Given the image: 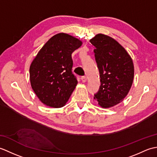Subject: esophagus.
I'll use <instances>...</instances> for the list:
<instances>
[{
    "instance_id": "1",
    "label": "esophagus",
    "mask_w": 157,
    "mask_h": 157,
    "mask_svg": "<svg viewBox=\"0 0 157 157\" xmlns=\"http://www.w3.org/2000/svg\"><path fill=\"white\" fill-rule=\"evenodd\" d=\"M81 79H82V82L84 83L86 82V80H87V78H86V76H82V77H81Z\"/></svg>"
}]
</instances>
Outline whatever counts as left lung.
Returning <instances> with one entry per match:
<instances>
[{
	"mask_svg": "<svg viewBox=\"0 0 157 157\" xmlns=\"http://www.w3.org/2000/svg\"><path fill=\"white\" fill-rule=\"evenodd\" d=\"M94 46L101 86L94 94L98 105L110 108L123 101L132 87L134 67L131 56L115 39L98 34L90 40Z\"/></svg>",
	"mask_w": 157,
	"mask_h": 157,
	"instance_id": "obj_1",
	"label": "left lung"
}]
</instances>
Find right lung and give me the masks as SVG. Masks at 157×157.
Segmentation results:
<instances>
[{
    "instance_id": "1",
    "label": "right lung",
    "mask_w": 157,
    "mask_h": 157,
    "mask_svg": "<svg viewBox=\"0 0 157 157\" xmlns=\"http://www.w3.org/2000/svg\"><path fill=\"white\" fill-rule=\"evenodd\" d=\"M82 42L65 33L53 36L42 46L29 67L31 86L43 104L61 108L78 84L72 73V52Z\"/></svg>"
}]
</instances>
